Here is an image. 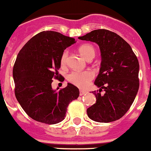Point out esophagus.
Wrapping results in <instances>:
<instances>
[{
    "mask_svg": "<svg viewBox=\"0 0 151 151\" xmlns=\"http://www.w3.org/2000/svg\"><path fill=\"white\" fill-rule=\"evenodd\" d=\"M86 92L87 91H85V90H80V95H81V96H82V95H85Z\"/></svg>",
    "mask_w": 151,
    "mask_h": 151,
    "instance_id": "34e87169",
    "label": "esophagus"
}]
</instances>
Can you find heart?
<instances>
[{
    "label": "heart",
    "mask_w": 151,
    "mask_h": 151,
    "mask_svg": "<svg viewBox=\"0 0 151 151\" xmlns=\"http://www.w3.org/2000/svg\"><path fill=\"white\" fill-rule=\"evenodd\" d=\"M79 53L83 56L86 60H91L95 56V49L90 44H84L78 49ZM68 51L65 50L60 58L61 65H65L68 61ZM95 74L91 71L87 70L83 71H72L68 75L67 79L73 85L80 88H85L89 85L90 82L93 80Z\"/></svg>",
    "instance_id": "obj_1"
}]
</instances>
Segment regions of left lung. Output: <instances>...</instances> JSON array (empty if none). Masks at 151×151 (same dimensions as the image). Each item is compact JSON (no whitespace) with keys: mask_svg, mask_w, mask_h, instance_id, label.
Segmentation results:
<instances>
[{"mask_svg":"<svg viewBox=\"0 0 151 151\" xmlns=\"http://www.w3.org/2000/svg\"><path fill=\"white\" fill-rule=\"evenodd\" d=\"M79 39L97 43L101 53V68L95 81L100 89L92 91L97 101L87 109V115L101 123L118 120L129 110L139 90L137 57L124 39L108 29H95Z\"/></svg>","mask_w":151,"mask_h":151,"instance_id":"1","label":"left lung"}]
</instances>
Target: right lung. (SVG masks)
Masks as SVG:
<instances>
[{"mask_svg": "<svg viewBox=\"0 0 151 151\" xmlns=\"http://www.w3.org/2000/svg\"><path fill=\"white\" fill-rule=\"evenodd\" d=\"M75 39L55 31H42L31 38L17 56L13 66L15 95L24 112L36 122L55 124L65 118L68 104L79 97L71 83L59 91L52 79L60 78V58ZM59 89V88H57Z\"/></svg>", "mask_w": 151, "mask_h": 151, "instance_id": "add662e5", "label": "right lung"}]
</instances>
